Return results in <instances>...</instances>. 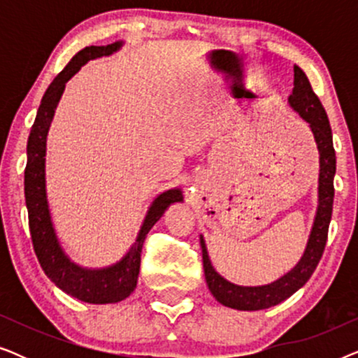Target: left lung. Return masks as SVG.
I'll use <instances>...</instances> for the list:
<instances>
[{
    "label": "left lung",
    "mask_w": 358,
    "mask_h": 358,
    "mask_svg": "<svg viewBox=\"0 0 358 358\" xmlns=\"http://www.w3.org/2000/svg\"><path fill=\"white\" fill-rule=\"evenodd\" d=\"M293 73H295L293 75L295 80H293V92L288 97V102H290L293 110L298 112V115L308 122L313 135H315L317 151H320V187H317L320 200H317L315 223H313L310 239H308L305 254L301 256L300 262L278 280L262 287H239L220 275L210 262L207 246H205L203 238L200 236L203 272L208 290L217 298V301L228 308H233V310H266V308L275 306L290 298L293 293L300 290L310 280L321 261L322 252H324L332 215V202H334L336 151L332 146L329 119H327L320 97L315 94L305 71L300 66H293Z\"/></svg>",
    "instance_id": "obj_1"
}]
</instances>
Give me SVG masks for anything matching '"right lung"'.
Returning a JSON list of instances; mask_svg holds the SVG:
<instances>
[{
  "label": "right lung",
  "instance_id": "add662e5",
  "mask_svg": "<svg viewBox=\"0 0 358 358\" xmlns=\"http://www.w3.org/2000/svg\"><path fill=\"white\" fill-rule=\"evenodd\" d=\"M122 42L101 47H86L71 58L70 63L58 73V76L48 86L38 106L36 122L27 140V164L24 171V194L29 213V229L34 244V251L45 275L55 285L73 298L92 305H106L125 300L135 290L140 273L141 248L146 234L161 218L164 210L174 202H182L180 189L166 190L151 203L141 227L138 238L129 254L120 262L106 268H83L70 261L55 236L50 212H48L45 194V145L50 122L55 114L57 104L65 90V83L92 58L110 55L119 50Z\"/></svg>",
  "mask_w": 358,
  "mask_h": 358
}]
</instances>
